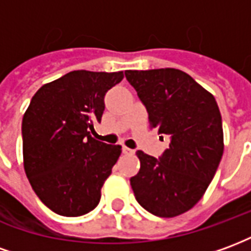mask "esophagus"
Instances as JSON below:
<instances>
[{"label":"esophagus","instance_id":"34e87169","mask_svg":"<svg viewBox=\"0 0 251 251\" xmlns=\"http://www.w3.org/2000/svg\"><path fill=\"white\" fill-rule=\"evenodd\" d=\"M122 153H124V154H133V153H134V151H133V149H130V148H127L124 145V147H122Z\"/></svg>","mask_w":251,"mask_h":251}]
</instances>
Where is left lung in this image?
<instances>
[{"instance_id": "1", "label": "left lung", "mask_w": 251, "mask_h": 251, "mask_svg": "<svg viewBox=\"0 0 251 251\" xmlns=\"http://www.w3.org/2000/svg\"><path fill=\"white\" fill-rule=\"evenodd\" d=\"M149 114V126L171 138L160 158L137 151L140 171L130 179L137 201L151 214L174 218L199 201L221 163L225 144L214 95L184 71H125Z\"/></svg>"}]
</instances>
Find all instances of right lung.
<instances>
[{"mask_svg": "<svg viewBox=\"0 0 251 251\" xmlns=\"http://www.w3.org/2000/svg\"><path fill=\"white\" fill-rule=\"evenodd\" d=\"M122 79V71H71L41 86L25 111V174L39 199L59 215L80 216L98 205L122 151L91 131L100 122L107 90Z\"/></svg>", "mask_w": 251, "mask_h": 251, "instance_id": "add662e5", "label": "right lung"}]
</instances>
